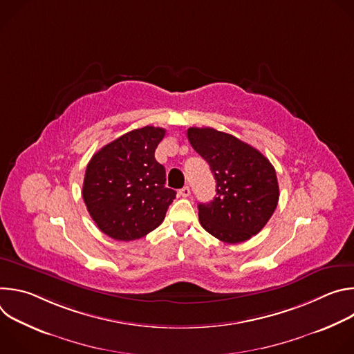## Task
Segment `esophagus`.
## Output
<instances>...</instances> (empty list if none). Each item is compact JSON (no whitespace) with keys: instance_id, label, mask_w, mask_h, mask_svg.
Masks as SVG:
<instances>
[{"instance_id":"obj_1","label":"esophagus","mask_w":354,"mask_h":354,"mask_svg":"<svg viewBox=\"0 0 354 354\" xmlns=\"http://www.w3.org/2000/svg\"><path fill=\"white\" fill-rule=\"evenodd\" d=\"M179 193H180L182 197H189V196H190V187H189V186H185V187H182V189L179 190Z\"/></svg>"}]
</instances>
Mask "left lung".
Returning <instances> with one entry per match:
<instances>
[{"instance_id": "obj_1", "label": "left lung", "mask_w": 354, "mask_h": 354, "mask_svg": "<svg viewBox=\"0 0 354 354\" xmlns=\"http://www.w3.org/2000/svg\"><path fill=\"white\" fill-rule=\"evenodd\" d=\"M187 138L217 182V196L198 205V220L209 234L227 243L257 235L279 201L273 165L257 148L212 127H190Z\"/></svg>"}]
</instances>
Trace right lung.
Returning a JSON list of instances; mask_svg holds the SVG:
<instances>
[{
    "mask_svg": "<svg viewBox=\"0 0 354 354\" xmlns=\"http://www.w3.org/2000/svg\"><path fill=\"white\" fill-rule=\"evenodd\" d=\"M164 136L154 126L131 130L100 148L86 165L85 206L97 228L116 241L156 230L176 196L165 187V168L154 157Z\"/></svg>",
    "mask_w": 354,
    "mask_h": 354,
    "instance_id": "1",
    "label": "right lung"
}]
</instances>
